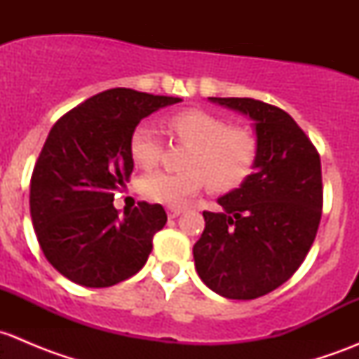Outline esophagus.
I'll list each match as a JSON object with an SVG mask.
<instances>
[{
	"label": "esophagus",
	"instance_id": "34e87169",
	"mask_svg": "<svg viewBox=\"0 0 359 359\" xmlns=\"http://www.w3.org/2000/svg\"><path fill=\"white\" fill-rule=\"evenodd\" d=\"M182 212H184V208H180V206H170V208L166 210V213H168L170 219H175V217H179Z\"/></svg>",
	"mask_w": 359,
	"mask_h": 359
}]
</instances>
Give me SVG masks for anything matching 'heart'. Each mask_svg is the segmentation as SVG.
<instances>
[{
  "instance_id": "b5f03b06",
  "label": "heart",
  "mask_w": 359,
  "mask_h": 359,
  "mask_svg": "<svg viewBox=\"0 0 359 359\" xmlns=\"http://www.w3.org/2000/svg\"><path fill=\"white\" fill-rule=\"evenodd\" d=\"M170 133L189 144L186 172H153L139 180L146 200L161 205H180L196 194L203 184L213 193H227L240 187L252 175L259 156V140L250 128L231 126L226 118L205 109L177 111L166 119ZM163 144L158 132L140 123L130 135V156L135 165L151 168L159 161Z\"/></svg>"
}]
</instances>
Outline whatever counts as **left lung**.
Instances as JSON below:
<instances>
[{
    "mask_svg": "<svg viewBox=\"0 0 359 359\" xmlns=\"http://www.w3.org/2000/svg\"><path fill=\"white\" fill-rule=\"evenodd\" d=\"M253 119L259 140L253 173L220 196L222 212H203L193 248L203 283L226 299L252 300L290 280L321 220V161L288 112L255 99L210 97Z\"/></svg>",
    "mask_w": 359,
    "mask_h": 359,
    "instance_id": "obj_1",
    "label": "left lung"
}]
</instances>
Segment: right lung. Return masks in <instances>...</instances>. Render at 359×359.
Wrapping results in <instances>:
<instances>
[{
  "label": "right lung",
  "mask_w": 359,
  "mask_h": 359,
  "mask_svg": "<svg viewBox=\"0 0 359 359\" xmlns=\"http://www.w3.org/2000/svg\"><path fill=\"white\" fill-rule=\"evenodd\" d=\"M177 97L111 88L64 114L50 130L31 177V219L46 260L81 287L128 280L147 262L166 224L161 205L140 201L123 217L114 191L133 170L130 135Z\"/></svg>",
  "instance_id": "right-lung-1"
}]
</instances>
